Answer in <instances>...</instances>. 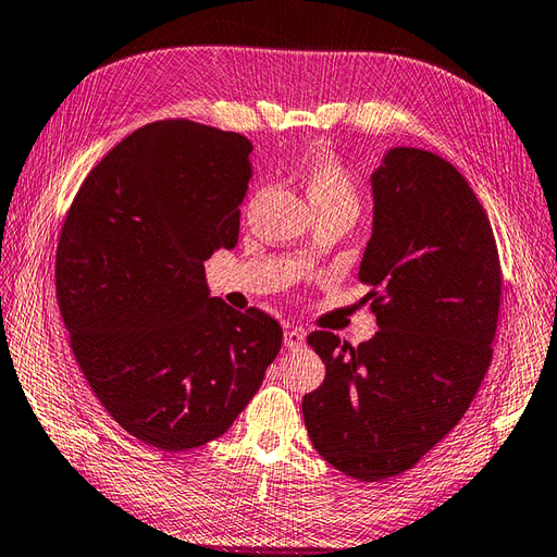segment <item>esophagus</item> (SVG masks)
I'll list each match as a JSON object with an SVG mask.
<instances>
[{
    "label": "esophagus",
    "instance_id": "1",
    "mask_svg": "<svg viewBox=\"0 0 557 557\" xmlns=\"http://www.w3.org/2000/svg\"><path fill=\"white\" fill-rule=\"evenodd\" d=\"M283 345H286L288 349H300L305 345V333L297 329H288L286 333H283Z\"/></svg>",
    "mask_w": 557,
    "mask_h": 557
}]
</instances>
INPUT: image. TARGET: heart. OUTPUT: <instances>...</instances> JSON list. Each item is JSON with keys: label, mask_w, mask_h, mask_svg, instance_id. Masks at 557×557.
I'll return each mask as SVG.
<instances>
[{"label": "heart", "mask_w": 557, "mask_h": 557, "mask_svg": "<svg viewBox=\"0 0 557 557\" xmlns=\"http://www.w3.org/2000/svg\"><path fill=\"white\" fill-rule=\"evenodd\" d=\"M302 184L317 212L347 210L355 214L359 210V186L341 160L331 156L314 158L302 174Z\"/></svg>", "instance_id": "1"}]
</instances>
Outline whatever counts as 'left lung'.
Masks as SVG:
<instances>
[{
  "instance_id": "8db88e82",
  "label": "left lung",
  "mask_w": 557,
  "mask_h": 557,
  "mask_svg": "<svg viewBox=\"0 0 557 557\" xmlns=\"http://www.w3.org/2000/svg\"><path fill=\"white\" fill-rule=\"evenodd\" d=\"M371 186L359 281L381 331L359 347L329 331L307 337L325 381L305 395L302 416L321 458L383 482L449 435L478 395L494 355L500 262L490 216L451 162L389 148Z\"/></svg>"
}]
</instances>
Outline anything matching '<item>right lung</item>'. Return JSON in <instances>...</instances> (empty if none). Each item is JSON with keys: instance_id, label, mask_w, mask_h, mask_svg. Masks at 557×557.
Wrapping results in <instances>:
<instances>
[{"instance_id": "obj_1", "label": "right lung", "mask_w": 557, "mask_h": 557, "mask_svg": "<svg viewBox=\"0 0 557 557\" xmlns=\"http://www.w3.org/2000/svg\"><path fill=\"white\" fill-rule=\"evenodd\" d=\"M250 151L236 132L151 122L87 174L61 226L75 361L115 423L160 451L222 437L281 349L278 321L210 297L202 267L236 246Z\"/></svg>"}]
</instances>
